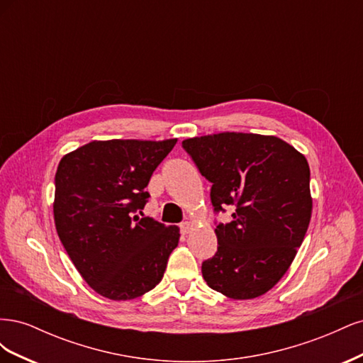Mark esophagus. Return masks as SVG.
I'll return each instance as SVG.
<instances>
[{"instance_id":"obj_1","label":"esophagus","mask_w":363,"mask_h":363,"mask_svg":"<svg viewBox=\"0 0 363 363\" xmlns=\"http://www.w3.org/2000/svg\"><path fill=\"white\" fill-rule=\"evenodd\" d=\"M191 230H192L191 223L184 221V223H182V224H180V232H182V235H188V233L191 232Z\"/></svg>"}]
</instances>
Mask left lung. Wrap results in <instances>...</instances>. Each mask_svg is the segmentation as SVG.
Wrapping results in <instances>:
<instances>
[{
    "mask_svg": "<svg viewBox=\"0 0 363 363\" xmlns=\"http://www.w3.org/2000/svg\"><path fill=\"white\" fill-rule=\"evenodd\" d=\"M182 145L212 183L213 211L235 207L232 221L215 228L218 251L201 265L206 283L233 300L263 295L289 269L309 227V163L276 136L225 131Z\"/></svg>",
    "mask_w": 363,
    "mask_h": 363,
    "instance_id": "8db88e82",
    "label": "left lung"
}]
</instances>
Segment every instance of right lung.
<instances>
[{"mask_svg":"<svg viewBox=\"0 0 363 363\" xmlns=\"http://www.w3.org/2000/svg\"><path fill=\"white\" fill-rule=\"evenodd\" d=\"M177 139L92 140L65 155L56 172L54 223L74 267L115 301L156 288L180 230L135 215L152 172Z\"/></svg>","mask_w":363,"mask_h":363,"instance_id":"obj_1","label":"right lung"}]
</instances>
